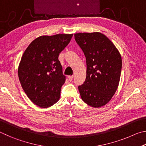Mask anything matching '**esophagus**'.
<instances>
[{"label": "esophagus", "mask_w": 146, "mask_h": 146, "mask_svg": "<svg viewBox=\"0 0 146 146\" xmlns=\"http://www.w3.org/2000/svg\"><path fill=\"white\" fill-rule=\"evenodd\" d=\"M68 79H69V80H70V81H72L73 78V75H72V76L70 75V76H68Z\"/></svg>", "instance_id": "esophagus-1"}]
</instances>
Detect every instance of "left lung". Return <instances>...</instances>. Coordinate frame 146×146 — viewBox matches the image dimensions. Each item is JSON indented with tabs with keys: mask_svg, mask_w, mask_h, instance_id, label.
<instances>
[{
	"mask_svg": "<svg viewBox=\"0 0 146 146\" xmlns=\"http://www.w3.org/2000/svg\"><path fill=\"white\" fill-rule=\"evenodd\" d=\"M74 35L87 65L85 82L78 86L80 95L88 105L100 108L109 102L117 90L122 70L121 55L102 33H79Z\"/></svg>",
	"mask_w": 146,
	"mask_h": 146,
	"instance_id": "1",
	"label": "left lung"
}]
</instances>
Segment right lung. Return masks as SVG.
I'll return each instance as SVG.
<instances>
[{
	"label": "right lung",
	"mask_w": 146,
	"mask_h": 146,
	"mask_svg": "<svg viewBox=\"0 0 146 146\" xmlns=\"http://www.w3.org/2000/svg\"><path fill=\"white\" fill-rule=\"evenodd\" d=\"M72 36L73 34L40 36L23 53L18 68L20 82L28 97L38 107H50L60 98L66 76L58 55Z\"/></svg>",
	"instance_id": "add662e5"
}]
</instances>
